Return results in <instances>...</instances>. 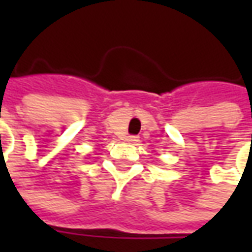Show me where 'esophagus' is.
Segmentation results:
<instances>
[{"instance_id":"34e87169","label":"esophagus","mask_w":252,"mask_h":252,"mask_svg":"<svg viewBox=\"0 0 252 252\" xmlns=\"http://www.w3.org/2000/svg\"><path fill=\"white\" fill-rule=\"evenodd\" d=\"M126 141H129V143H137L139 141V136H127Z\"/></svg>"}]
</instances>
